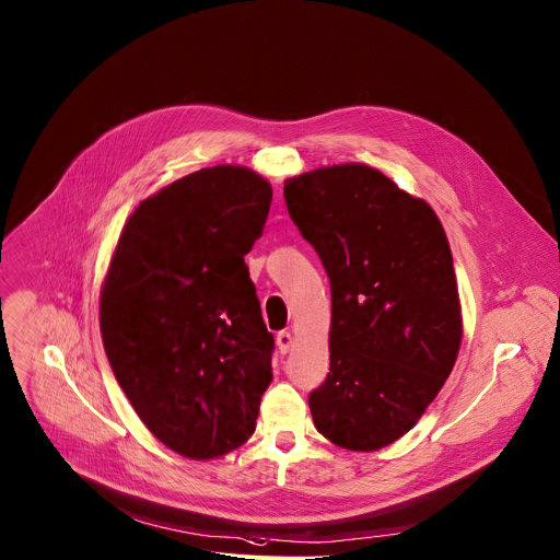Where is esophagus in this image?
<instances>
[{
    "mask_svg": "<svg viewBox=\"0 0 560 560\" xmlns=\"http://www.w3.org/2000/svg\"><path fill=\"white\" fill-rule=\"evenodd\" d=\"M276 346H278V352H280V354H287V352L291 350V346H293V337H291V332H278V337H276Z\"/></svg>",
    "mask_w": 560,
    "mask_h": 560,
    "instance_id": "esophagus-1",
    "label": "esophagus"
}]
</instances>
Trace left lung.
Instances as JSON below:
<instances>
[{"label": "left lung", "instance_id": "1", "mask_svg": "<svg viewBox=\"0 0 560 560\" xmlns=\"http://www.w3.org/2000/svg\"><path fill=\"white\" fill-rule=\"evenodd\" d=\"M289 217L332 289L330 373L310 393L316 430L373 452L439 396L462 346V303L436 212L369 164L284 183Z\"/></svg>", "mask_w": 560, "mask_h": 560}]
</instances>
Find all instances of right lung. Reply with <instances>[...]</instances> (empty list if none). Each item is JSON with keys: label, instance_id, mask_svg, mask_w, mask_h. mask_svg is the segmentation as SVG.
I'll use <instances>...</instances> for the list:
<instances>
[{"label": "right lung", "instance_id": "1", "mask_svg": "<svg viewBox=\"0 0 560 560\" xmlns=\"http://www.w3.org/2000/svg\"><path fill=\"white\" fill-rule=\"evenodd\" d=\"M269 180L217 164L183 176L128 217L102 287L110 369L149 432L203 462L250 439L273 380L244 255L271 208Z\"/></svg>", "mask_w": 560, "mask_h": 560}]
</instances>
